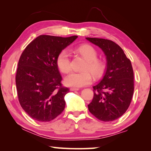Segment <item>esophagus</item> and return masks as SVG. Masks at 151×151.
<instances>
[{
  "label": "esophagus",
  "instance_id": "obj_1",
  "mask_svg": "<svg viewBox=\"0 0 151 151\" xmlns=\"http://www.w3.org/2000/svg\"><path fill=\"white\" fill-rule=\"evenodd\" d=\"M79 88H70V91H78Z\"/></svg>",
  "mask_w": 151,
  "mask_h": 151
}]
</instances>
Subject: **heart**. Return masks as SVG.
<instances>
[{
  "label": "heart",
  "mask_w": 151,
  "mask_h": 151,
  "mask_svg": "<svg viewBox=\"0 0 151 151\" xmlns=\"http://www.w3.org/2000/svg\"><path fill=\"white\" fill-rule=\"evenodd\" d=\"M76 52L81 55L86 60L83 67V72L73 73L65 78V83L73 87H82L89 85L92 82L91 74L94 77L101 76L105 68L103 61L96 59L98 53L95 48L89 45H83L75 48ZM57 65L61 72L68 73L71 70L69 54L68 51L63 50L60 52L57 58Z\"/></svg>",
  "instance_id": "obj_1"
}]
</instances>
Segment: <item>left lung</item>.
<instances>
[{"label": "left lung", "instance_id": "left-lung-1", "mask_svg": "<svg viewBox=\"0 0 151 151\" xmlns=\"http://www.w3.org/2000/svg\"><path fill=\"white\" fill-rule=\"evenodd\" d=\"M86 39L100 48L106 60L103 77L93 86L94 96L88 105V110L100 121H114L127 111L133 95L131 62L123 50L112 40L88 37Z\"/></svg>", "mask_w": 151, "mask_h": 151}]
</instances>
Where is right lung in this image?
Listing matches in <instances>:
<instances>
[{"label": "right lung", "mask_w": 151, "mask_h": 151, "mask_svg": "<svg viewBox=\"0 0 151 151\" xmlns=\"http://www.w3.org/2000/svg\"><path fill=\"white\" fill-rule=\"evenodd\" d=\"M77 37L40 35L20 56L16 75L17 94L20 106L34 120L49 122L65 109V96L69 89L61 85L57 58Z\"/></svg>", "instance_id": "1"}]
</instances>
